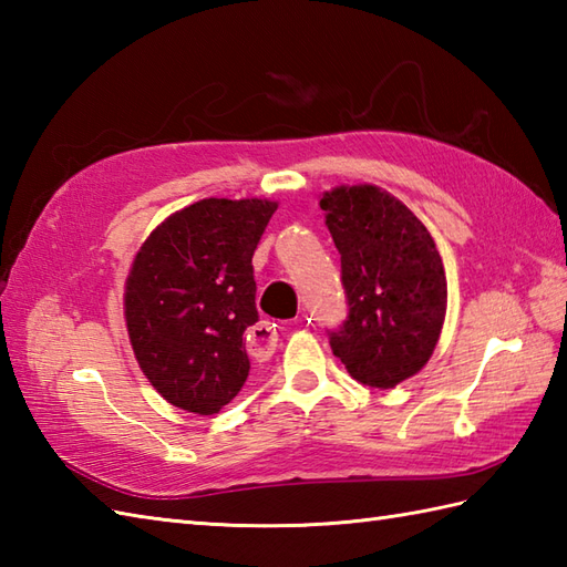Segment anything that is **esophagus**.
I'll return each mask as SVG.
<instances>
[{
	"label": "esophagus",
	"mask_w": 567,
	"mask_h": 567,
	"mask_svg": "<svg viewBox=\"0 0 567 567\" xmlns=\"http://www.w3.org/2000/svg\"><path fill=\"white\" fill-rule=\"evenodd\" d=\"M246 343H248V353L256 358V360H265L270 358L275 346H277V329L275 323L270 321H260L252 327L246 336Z\"/></svg>",
	"instance_id": "obj_1"
}]
</instances>
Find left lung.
<instances>
[{
    "mask_svg": "<svg viewBox=\"0 0 567 567\" xmlns=\"http://www.w3.org/2000/svg\"><path fill=\"white\" fill-rule=\"evenodd\" d=\"M341 252L348 317L329 343L351 378L388 390L416 375L439 343L445 319L443 262L426 226L375 185L339 187L321 197Z\"/></svg>",
    "mask_w": 567,
    "mask_h": 567,
    "instance_id": "8db88e82",
    "label": "left lung"
}]
</instances>
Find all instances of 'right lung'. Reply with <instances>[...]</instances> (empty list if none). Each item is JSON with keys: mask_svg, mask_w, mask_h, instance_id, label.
<instances>
[{"mask_svg": "<svg viewBox=\"0 0 567 567\" xmlns=\"http://www.w3.org/2000/svg\"><path fill=\"white\" fill-rule=\"evenodd\" d=\"M275 209L268 199H202L141 246L124 297L128 339L171 404L209 416L244 388L258 321L252 252Z\"/></svg>", "mask_w": 567, "mask_h": 567, "instance_id": "right-lung-1", "label": "right lung"}]
</instances>
